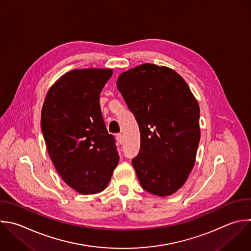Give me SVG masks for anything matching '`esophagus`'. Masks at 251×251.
<instances>
[{
  "instance_id": "esophagus-1",
  "label": "esophagus",
  "mask_w": 251,
  "mask_h": 251,
  "mask_svg": "<svg viewBox=\"0 0 251 251\" xmlns=\"http://www.w3.org/2000/svg\"><path fill=\"white\" fill-rule=\"evenodd\" d=\"M116 139H117V141H118L120 144H123V143H124V137H123V135H122L121 133H118V134L116 135Z\"/></svg>"
}]
</instances>
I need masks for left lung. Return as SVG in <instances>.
<instances>
[{
    "mask_svg": "<svg viewBox=\"0 0 251 251\" xmlns=\"http://www.w3.org/2000/svg\"><path fill=\"white\" fill-rule=\"evenodd\" d=\"M140 131L131 160L140 185L157 196L177 191L191 172L200 140V110L184 79L172 69L143 64L117 81Z\"/></svg>",
    "mask_w": 251,
    "mask_h": 251,
    "instance_id": "obj_1",
    "label": "left lung"
}]
</instances>
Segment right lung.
<instances>
[{
	"label": "right lung",
	"instance_id": "right-lung-1",
	"mask_svg": "<svg viewBox=\"0 0 251 251\" xmlns=\"http://www.w3.org/2000/svg\"><path fill=\"white\" fill-rule=\"evenodd\" d=\"M112 75L110 69L69 72L49 89L43 104L41 128L49 156L64 181L80 194L104 190L119 163L99 103Z\"/></svg>",
	"mask_w": 251,
	"mask_h": 251
}]
</instances>
